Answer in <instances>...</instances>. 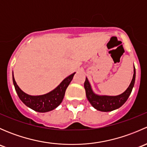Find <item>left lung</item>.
I'll use <instances>...</instances> for the list:
<instances>
[{
	"label": "left lung",
	"mask_w": 147,
	"mask_h": 147,
	"mask_svg": "<svg viewBox=\"0 0 147 147\" xmlns=\"http://www.w3.org/2000/svg\"><path fill=\"white\" fill-rule=\"evenodd\" d=\"M135 77L136 70L134 65V75H133V78L129 86L122 94L117 96L98 95V94H95L92 90L91 85H90L87 78H86L84 87L85 89L87 100H89L93 107L95 108L97 110L101 111V112H111V111L118 109L125 103L127 99L129 97L133 87H134V82H135Z\"/></svg>",
	"instance_id": "left-lung-1"
}]
</instances>
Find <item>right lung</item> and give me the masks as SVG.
<instances>
[{
  "label": "right lung",
  "instance_id": "1",
  "mask_svg": "<svg viewBox=\"0 0 147 147\" xmlns=\"http://www.w3.org/2000/svg\"><path fill=\"white\" fill-rule=\"evenodd\" d=\"M75 74V72H74L69 76L67 77L65 79L63 80V82L51 92L45 94L38 96L29 95L22 91L15 80V78L13 77V81L19 98L26 106L36 112H47L55 109L60 105L64 98L67 87L72 81Z\"/></svg>",
  "mask_w": 147,
  "mask_h": 147
}]
</instances>
